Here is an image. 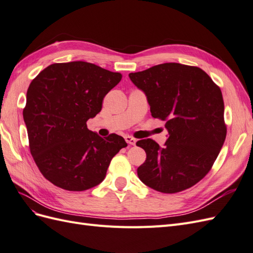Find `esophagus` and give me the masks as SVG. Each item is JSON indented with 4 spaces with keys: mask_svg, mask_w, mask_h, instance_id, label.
I'll list each match as a JSON object with an SVG mask.
<instances>
[{
    "mask_svg": "<svg viewBox=\"0 0 253 253\" xmlns=\"http://www.w3.org/2000/svg\"><path fill=\"white\" fill-rule=\"evenodd\" d=\"M125 139H126V141L128 144H131V145H135L136 144V139L133 138V137H131V136H128V135L125 136Z\"/></svg>",
    "mask_w": 253,
    "mask_h": 253,
    "instance_id": "obj_1",
    "label": "esophagus"
}]
</instances>
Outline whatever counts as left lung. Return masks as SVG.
I'll return each mask as SVG.
<instances>
[{"instance_id":"left-lung-1","label":"left lung","mask_w":253,"mask_h":253,"mask_svg":"<svg viewBox=\"0 0 253 253\" xmlns=\"http://www.w3.org/2000/svg\"><path fill=\"white\" fill-rule=\"evenodd\" d=\"M128 77L169 132L164 148L153 139L136 142L147 154L137 169L139 179L168 194L193 187L209 173L226 139L219 86L202 68L179 63L158 64Z\"/></svg>"}]
</instances>
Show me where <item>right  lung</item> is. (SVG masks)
I'll use <instances>...</instances> for the list:
<instances>
[{"mask_svg":"<svg viewBox=\"0 0 253 253\" xmlns=\"http://www.w3.org/2000/svg\"><path fill=\"white\" fill-rule=\"evenodd\" d=\"M122 75L93 63H53L29 84L23 118L30 154L45 178L67 191L100 183L112 158L127 143L117 134L100 137L86 121L102 109Z\"/></svg>","mask_w":253,"mask_h":253,"instance_id":"1","label":"right lung"}]
</instances>
